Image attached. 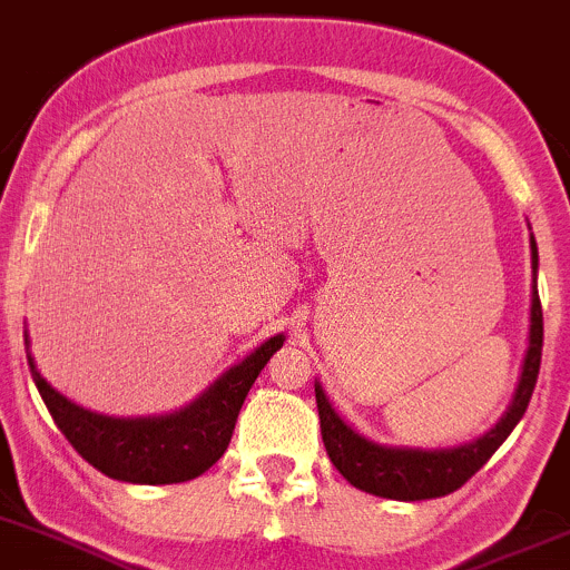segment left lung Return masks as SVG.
<instances>
[{"label":"left lung","mask_w":570,"mask_h":570,"mask_svg":"<svg viewBox=\"0 0 570 570\" xmlns=\"http://www.w3.org/2000/svg\"><path fill=\"white\" fill-rule=\"evenodd\" d=\"M532 249V274L538 268V247L530 236ZM541 347H543V312L538 298L535 283H532V307H530V347L524 356L522 375H519L517 394L503 419L494 424L475 443L459 445L445 451H419V449H385L353 432L345 421L328 405L321 383H315L317 415H321V434L326 445L328 459L334 468L345 475L361 492L377 494L389 500H432L443 494L456 492L462 483H468L489 462V456L503 445L513 426L524 415L530 405L532 389H535L538 370H541Z\"/></svg>","instance_id":"1"}]
</instances>
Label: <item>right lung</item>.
Segmentation results:
<instances>
[{
    "label": "right lung",
    "mask_w": 570,
    "mask_h": 570,
    "mask_svg": "<svg viewBox=\"0 0 570 570\" xmlns=\"http://www.w3.org/2000/svg\"><path fill=\"white\" fill-rule=\"evenodd\" d=\"M23 342L29 345L27 334ZM283 342V334L263 342L253 356L225 372L200 400L163 419H111L89 413L46 383L29 351L27 361L53 424L91 468L116 481L179 483L209 470L225 454L249 385Z\"/></svg>",
    "instance_id": "right-lung-1"
}]
</instances>
